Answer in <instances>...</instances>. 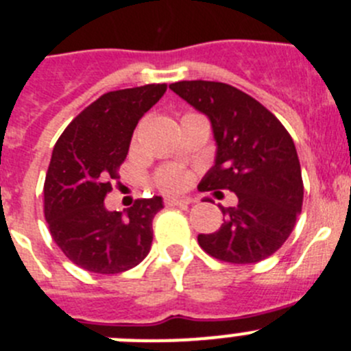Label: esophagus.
Wrapping results in <instances>:
<instances>
[{"instance_id": "1", "label": "esophagus", "mask_w": 351, "mask_h": 351, "mask_svg": "<svg viewBox=\"0 0 351 351\" xmlns=\"http://www.w3.org/2000/svg\"><path fill=\"white\" fill-rule=\"evenodd\" d=\"M168 206H178V208H189V206L192 204V199L191 197H180V199H169L168 202H166Z\"/></svg>"}]
</instances>
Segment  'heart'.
Returning a JSON list of instances; mask_svg holds the SVG:
<instances>
[{"mask_svg": "<svg viewBox=\"0 0 351 351\" xmlns=\"http://www.w3.org/2000/svg\"><path fill=\"white\" fill-rule=\"evenodd\" d=\"M156 183L160 191L166 192V194H178V192L185 191L189 186L191 175L176 168H166L156 176Z\"/></svg>", "mask_w": 351, "mask_h": 351, "instance_id": "b5f03b06", "label": "heart"}]
</instances>
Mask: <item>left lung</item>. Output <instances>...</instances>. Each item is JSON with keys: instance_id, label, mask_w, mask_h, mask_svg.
<instances>
[{"instance_id": "obj_1", "label": "left lung", "mask_w": 351, "mask_h": 351, "mask_svg": "<svg viewBox=\"0 0 351 351\" xmlns=\"http://www.w3.org/2000/svg\"><path fill=\"white\" fill-rule=\"evenodd\" d=\"M211 121L215 166L201 191L234 192L237 206L223 208V223L199 234L202 250L235 265L258 263L287 241L303 206V180L293 138L277 117L244 91L216 81L169 84ZM209 201V199H208Z\"/></svg>"}]
</instances>
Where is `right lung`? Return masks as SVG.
<instances>
[{
  "mask_svg": "<svg viewBox=\"0 0 351 351\" xmlns=\"http://www.w3.org/2000/svg\"><path fill=\"white\" fill-rule=\"evenodd\" d=\"M166 88L145 84L101 95L55 143L45 180V218L62 253L91 274H121L149 254L162 197L136 199L124 213L109 211L104 199L136 124Z\"/></svg>",
  "mask_w": 351,
  "mask_h": 351,
  "instance_id": "obj_1",
  "label": "right lung"
}]
</instances>
